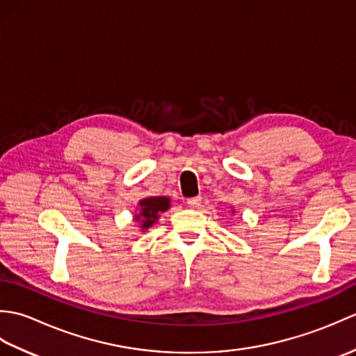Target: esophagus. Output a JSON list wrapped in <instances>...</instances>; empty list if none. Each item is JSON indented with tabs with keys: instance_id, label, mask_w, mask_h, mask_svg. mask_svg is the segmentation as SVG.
Here are the masks:
<instances>
[{
	"instance_id": "obj_1",
	"label": "esophagus",
	"mask_w": 356,
	"mask_h": 356,
	"mask_svg": "<svg viewBox=\"0 0 356 356\" xmlns=\"http://www.w3.org/2000/svg\"><path fill=\"white\" fill-rule=\"evenodd\" d=\"M186 203H188V207H190V208H197V207H200L202 197H200V195H195V197L188 199V200H186Z\"/></svg>"
}]
</instances>
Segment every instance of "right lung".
I'll list each match as a JSON object with an SVG mask.
<instances>
[{
    "instance_id": "1",
    "label": "right lung",
    "mask_w": 356,
    "mask_h": 356,
    "mask_svg": "<svg viewBox=\"0 0 356 356\" xmlns=\"http://www.w3.org/2000/svg\"><path fill=\"white\" fill-rule=\"evenodd\" d=\"M140 213L136 216V222L142 223V229H148L153 226L162 213L170 208L168 197H148L139 202Z\"/></svg>"
}]
</instances>
